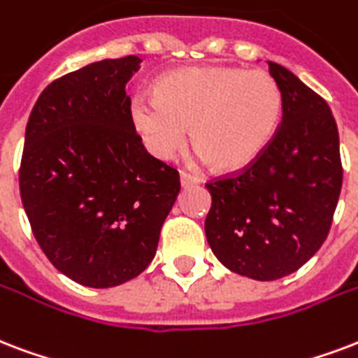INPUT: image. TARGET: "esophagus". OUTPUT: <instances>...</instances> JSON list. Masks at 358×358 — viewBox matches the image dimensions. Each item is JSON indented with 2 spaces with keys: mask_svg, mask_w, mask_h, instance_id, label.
<instances>
[{
  "mask_svg": "<svg viewBox=\"0 0 358 358\" xmlns=\"http://www.w3.org/2000/svg\"><path fill=\"white\" fill-rule=\"evenodd\" d=\"M180 184H182V187H187V185H193V184H201V178L195 176V174L182 171V173H180Z\"/></svg>",
  "mask_w": 358,
  "mask_h": 358,
  "instance_id": "34e87169",
  "label": "esophagus"
}]
</instances>
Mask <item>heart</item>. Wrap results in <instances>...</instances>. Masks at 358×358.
<instances>
[{"label": "heart", "instance_id": "heart-1", "mask_svg": "<svg viewBox=\"0 0 358 358\" xmlns=\"http://www.w3.org/2000/svg\"><path fill=\"white\" fill-rule=\"evenodd\" d=\"M154 99L131 103V124L157 159L184 146L187 127L199 159L238 173L264 154L282 122L283 97L264 71L195 65L161 75Z\"/></svg>", "mask_w": 358, "mask_h": 358}]
</instances>
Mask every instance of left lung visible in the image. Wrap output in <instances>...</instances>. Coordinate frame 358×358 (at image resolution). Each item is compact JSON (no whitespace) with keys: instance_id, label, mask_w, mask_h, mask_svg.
I'll list each match as a JSON object with an SVG mask.
<instances>
[{"instance_id":"1","label":"left lung","mask_w":358,"mask_h":358,"mask_svg":"<svg viewBox=\"0 0 358 358\" xmlns=\"http://www.w3.org/2000/svg\"><path fill=\"white\" fill-rule=\"evenodd\" d=\"M283 97L276 136L253 165L206 184V240L223 266L272 282L310 261L331 231L342 191L336 120L283 65L268 62Z\"/></svg>"}]
</instances>
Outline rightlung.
<instances>
[{"mask_svg":"<svg viewBox=\"0 0 358 358\" xmlns=\"http://www.w3.org/2000/svg\"><path fill=\"white\" fill-rule=\"evenodd\" d=\"M143 59H101L48 84L26 125L20 195L41 250L73 282L116 287L146 270L180 176L143 146L125 84Z\"/></svg>","mask_w":358,"mask_h":358,"instance_id":"obj_1","label":"right lung"}]
</instances>
